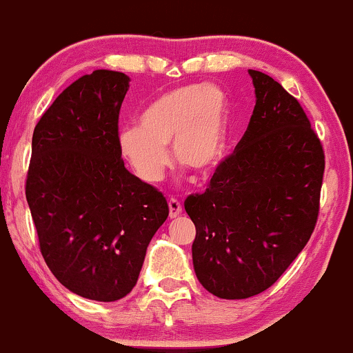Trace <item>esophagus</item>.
I'll return each instance as SVG.
<instances>
[{"label":"esophagus","mask_w":353,"mask_h":353,"mask_svg":"<svg viewBox=\"0 0 353 353\" xmlns=\"http://www.w3.org/2000/svg\"><path fill=\"white\" fill-rule=\"evenodd\" d=\"M182 213V205L176 199L169 200V218H176Z\"/></svg>","instance_id":"1"}]
</instances>
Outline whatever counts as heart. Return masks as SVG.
I'll use <instances>...</instances> for the list:
<instances>
[{
	"instance_id": "heart-1",
	"label": "heart",
	"mask_w": 353,
	"mask_h": 353,
	"mask_svg": "<svg viewBox=\"0 0 353 353\" xmlns=\"http://www.w3.org/2000/svg\"><path fill=\"white\" fill-rule=\"evenodd\" d=\"M228 99L216 84H192L156 99L141 114L140 125L119 132L117 146L123 161L140 181L154 184L174 161L207 176L220 164L226 146Z\"/></svg>"
}]
</instances>
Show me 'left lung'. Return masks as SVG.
Returning a JSON list of instances; mask_svg holds the SVG:
<instances>
[{"label": "left lung", "mask_w": 353, "mask_h": 353, "mask_svg": "<svg viewBox=\"0 0 353 353\" xmlns=\"http://www.w3.org/2000/svg\"><path fill=\"white\" fill-rule=\"evenodd\" d=\"M256 105L248 130L203 194L187 197L199 282L223 300L272 287L303 251L319 212L324 151L300 102L249 70Z\"/></svg>", "instance_id": "8db88e82"}]
</instances>
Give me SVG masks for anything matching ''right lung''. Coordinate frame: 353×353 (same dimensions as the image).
Listing matches in <instances>:
<instances>
[{
	"label": "right lung",
	"instance_id": "obj_1",
	"mask_svg": "<svg viewBox=\"0 0 353 353\" xmlns=\"http://www.w3.org/2000/svg\"><path fill=\"white\" fill-rule=\"evenodd\" d=\"M125 73L96 70L53 101L35 125L26 182L40 251L77 295L117 301L137 285L146 248L166 221V199L125 168L119 112Z\"/></svg>",
	"mask_w": 353,
	"mask_h": 353
}]
</instances>
